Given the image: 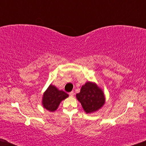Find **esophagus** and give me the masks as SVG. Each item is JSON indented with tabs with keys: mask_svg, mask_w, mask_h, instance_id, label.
<instances>
[{
	"mask_svg": "<svg viewBox=\"0 0 146 146\" xmlns=\"http://www.w3.org/2000/svg\"><path fill=\"white\" fill-rule=\"evenodd\" d=\"M69 95H70V96L72 97V96H74V92L73 91H72V92H70L69 93Z\"/></svg>",
	"mask_w": 146,
	"mask_h": 146,
	"instance_id": "1",
	"label": "esophagus"
}]
</instances>
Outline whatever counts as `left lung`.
I'll list each match as a JSON object with an SVG mask.
<instances>
[{"instance_id": "1", "label": "left lung", "mask_w": 146, "mask_h": 146, "mask_svg": "<svg viewBox=\"0 0 146 146\" xmlns=\"http://www.w3.org/2000/svg\"><path fill=\"white\" fill-rule=\"evenodd\" d=\"M76 96L86 113H92L99 110L106 102L102 89L93 82H87L82 86L80 92Z\"/></svg>"}]
</instances>
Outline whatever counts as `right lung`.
Returning a JSON list of instances; mask_svg holds the SVG:
<instances>
[{"instance_id": "obj_1", "label": "right lung", "mask_w": 146, "mask_h": 146, "mask_svg": "<svg viewBox=\"0 0 146 146\" xmlns=\"http://www.w3.org/2000/svg\"><path fill=\"white\" fill-rule=\"evenodd\" d=\"M68 97V94L62 90H60L55 86L50 84L43 94L42 105L44 108L54 112L58 109L61 102Z\"/></svg>"}]
</instances>
